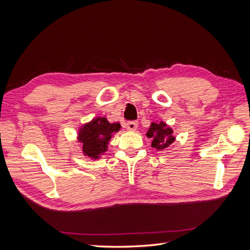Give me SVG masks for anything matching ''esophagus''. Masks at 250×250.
<instances>
[{
    "instance_id": "34e87169",
    "label": "esophagus",
    "mask_w": 250,
    "mask_h": 250,
    "mask_svg": "<svg viewBox=\"0 0 250 250\" xmlns=\"http://www.w3.org/2000/svg\"><path fill=\"white\" fill-rule=\"evenodd\" d=\"M126 128L127 130L129 131H135L138 128V122H135V121H130V122H128L126 124Z\"/></svg>"
}]
</instances>
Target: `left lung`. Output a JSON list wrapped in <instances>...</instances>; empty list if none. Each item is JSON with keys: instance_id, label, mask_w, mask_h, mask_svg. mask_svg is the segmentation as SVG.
<instances>
[{"instance_id": "1", "label": "left lung", "mask_w": 250, "mask_h": 250, "mask_svg": "<svg viewBox=\"0 0 250 250\" xmlns=\"http://www.w3.org/2000/svg\"><path fill=\"white\" fill-rule=\"evenodd\" d=\"M146 135L149 139L152 140L151 147L157 150H164L168 148L175 141V137H173L172 128H170L163 121H161L160 123H151Z\"/></svg>"}]
</instances>
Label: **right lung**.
<instances>
[{"label": "right lung", "instance_id": "add662e5", "mask_svg": "<svg viewBox=\"0 0 250 250\" xmlns=\"http://www.w3.org/2000/svg\"><path fill=\"white\" fill-rule=\"evenodd\" d=\"M120 123H109L106 118L98 117L82 125L78 131V141L82 152L93 160L99 158L107 150L112 134L120 130Z\"/></svg>", "mask_w": 250, "mask_h": 250}]
</instances>
